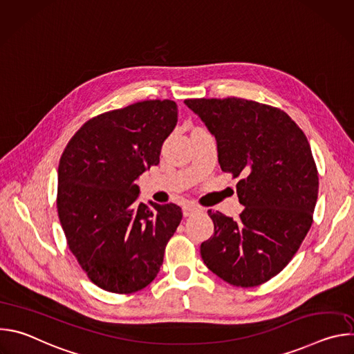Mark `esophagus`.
I'll use <instances>...</instances> for the list:
<instances>
[{"label":"esophagus","mask_w":354,"mask_h":354,"mask_svg":"<svg viewBox=\"0 0 354 354\" xmlns=\"http://www.w3.org/2000/svg\"><path fill=\"white\" fill-rule=\"evenodd\" d=\"M198 212H201V209L194 206V205H185L183 206V216L185 217H190V216H193V214H196Z\"/></svg>","instance_id":"1"}]
</instances>
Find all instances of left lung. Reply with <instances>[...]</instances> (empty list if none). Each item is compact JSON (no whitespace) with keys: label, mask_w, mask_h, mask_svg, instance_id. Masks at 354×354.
Returning <instances> with one entry per match:
<instances>
[{"label":"left lung","mask_w":354,"mask_h":354,"mask_svg":"<svg viewBox=\"0 0 354 354\" xmlns=\"http://www.w3.org/2000/svg\"><path fill=\"white\" fill-rule=\"evenodd\" d=\"M185 105L216 137L221 169L241 178L245 207L238 220L209 210L214 235L201 243V259L232 286H259L288 265L311 228L319 182L310 142L286 112L255 100Z\"/></svg>","instance_id":"1"}]
</instances>
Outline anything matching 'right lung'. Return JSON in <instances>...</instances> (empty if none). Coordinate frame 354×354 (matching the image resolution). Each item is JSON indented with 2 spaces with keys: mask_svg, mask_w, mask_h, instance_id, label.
I'll use <instances>...</instances> for the list:
<instances>
[{
  "mask_svg": "<svg viewBox=\"0 0 354 354\" xmlns=\"http://www.w3.org/2000/svg\"><path fill=\"white\" fill-rule=\"evenodd\" d=\"M176 122L174 100H142L88 120L60 158L59 218L73 255L102 290L138 291L162 266L182 210L174 203H137L134 182L160 164Z\"/></svg>",
  "mask_w": 354,
  "mask_h": 354,
  "instance_id": "right-lung-1",
  "label": "right lung"
}]
</instances>
